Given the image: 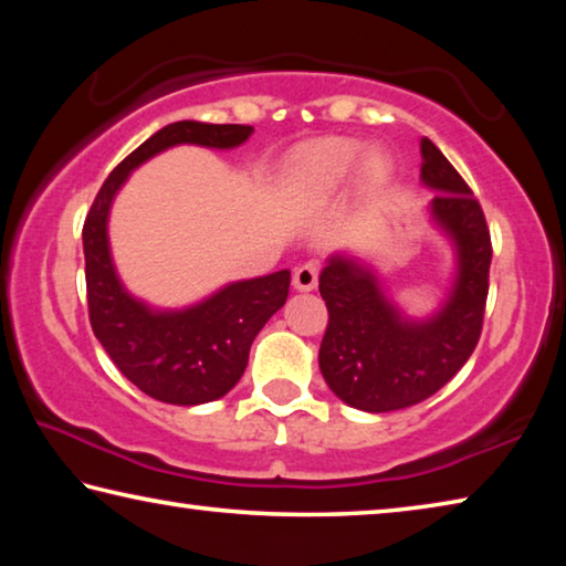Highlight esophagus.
Returning a JSON list of instances; mask_svg holds the SVG:
<instances>
[{
  "label": "esophagus",
  "instance_id": "34e87169",
  "mask_svg": "<svg viewBox=\"0 0 566 566\" xmlns=\"http://www.w3.org/2000/svg\"><path fill=\"white\" fill-rule=\"evenodd\" d=\"M317 274H319V270H317V264H314V262L296 266L294 276H292L294 290L296 292H312L314 286H317Z\"/></svg>",
  "mask_w": 566,
  "mask_h": 566
}]
</instances>
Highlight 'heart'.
Returning <instances> with one entry per match:
<instances>
[{
  "label": "heart",
  "instance_id": "heart-1",
  "mask_svg": "<svg viewBox=\"0 0 566 566\" xmlns=\"http://www.w3.org/2000/svg\"><path fill=\"white\" fill-rule=\"evenodd\" d=\"M354 169L364 187L377 189L391 175V159L381 147L361 151L357 139L329 137L296 151L290 161V181L296 195L319 202L347 185Z\"/></svg>",
  "mask_w": 566,
  "mask_h": 566
}]
</instances>
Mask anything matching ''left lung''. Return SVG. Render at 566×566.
<instances>
[{"label":"left lung","mask_w":566,"mask_h":566,"mask_svg":"<svg viewBox=\"0 0 566 566\" xmlns=\"http://www.w3.org/2000/svg\"><path fill=\"white\" fill-rule=\"evenodd\" d=\"M419 149L421 185L437 191L427 209L454 249L452 286L439 310L424 319L407 317L375 266L357 256L332 254L319 274L329 312L322 377L344 405L371 415L419 405L464 367L490 292L492 239L482 207L434 142L421 137Z\"/></svg>","instance_id":"obj_1"}]
</instances>
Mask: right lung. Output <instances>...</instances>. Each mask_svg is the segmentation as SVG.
I'll use <instances>...</instances> for the list:
<instances>
[{
	"label": "right lung",
	"mask_w": 566,
	"mask_h": 566,
	"mask_svg": "<svg viewBox=\"0 0 566 566\" xmlns=\"http://www.w3.org/2000/svg\"><path fill=\"white\" fill-rule=\"evenodd\" d=\"M252 132L247 124H167L112 171L84 219V276L94 337L134 387L167 405H207L242 379L254 337L286 302L290 270L229 282L181 310H157L129 294L119 280L109 249V209L132 171L159 151L179 145L234 149Z\"/></svg>",
	"instance_id": "add662e5"
}]
</instances>
